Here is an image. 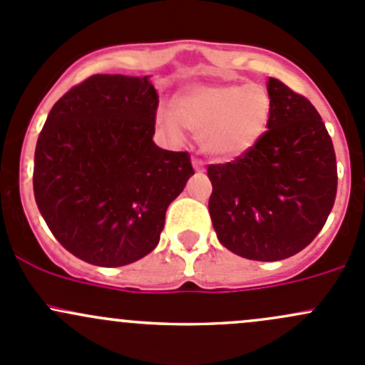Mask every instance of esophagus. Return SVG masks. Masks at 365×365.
I'll return each instance as SVG.
<instances>
[{
    "label": "esophagus",
    "mask_w": 365,
    "mask_h": 365,
    "mask_svg": "<svg viewBox=\"0 0 365 365\" xmlns=\"http://www.w3.org/2000/svg\"><path fill=\"white\" fill-rule=\"evenodd\" d=\"M192 168L196 171H205V162L201 159H192Z\"/></svg>",
    "instance_id": "esophagus-1"
}]
</instances>
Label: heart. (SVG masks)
Returning a JSON list of instances; mask_svg holds the SVG:
<instances>
[{
  "instance_id": "1",
  "label": "heart",
  "mask_w": 365,
  "mask_h": 365,
  "mask_svg": "<svg viewBox=\"0 0 365 365\" xmlns=\"http://www.w3.org/2000/svg\"><path fill=\"white\" fill-rule=\"evenodd\" d=\"M270 113V95L261 84H197L173 98L171 113L159 114V123L173 138L182 135V125L200 135L208 155L235 160L259 143Z\"/></svg>"
}]
</instances>
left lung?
<instances>
[{
	"mask_svg": "<svg viewBox=\"0 0 365 365\" xmlns=\"http://www.w3.org/2000/svg\"><path fill=\"white\" fill-rule=\"evenodd\" d=\"M268 130L227 164H210L213 230L231 252L279 261L307 247L325 226L337 192L332 139L314 106L270 77Z\"/></svg>",
	"mask_w": 365,
	"mask_h": 365,
	"instance_id": "8db88e82",
	"label": "left lung"
}]
</instances>
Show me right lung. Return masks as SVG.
<instances>
[{"mask_svg": "<svg viewBox=\"0 0 365 365\" xmlns=\"http://www.w3.org/2000/svg\"><path fill=\"white\" fill-rule=\"evenodd\" d=\"M157 108L150 76L97 73L53 106L40 132L36 206L86 263L123 267L152 252L165 210L194 175L189 153L153 143Z\"/></svg>", "mask_w": 365, "mask_h": 365, "instance_id": "1", "label": "right lung"}]
</instances>
